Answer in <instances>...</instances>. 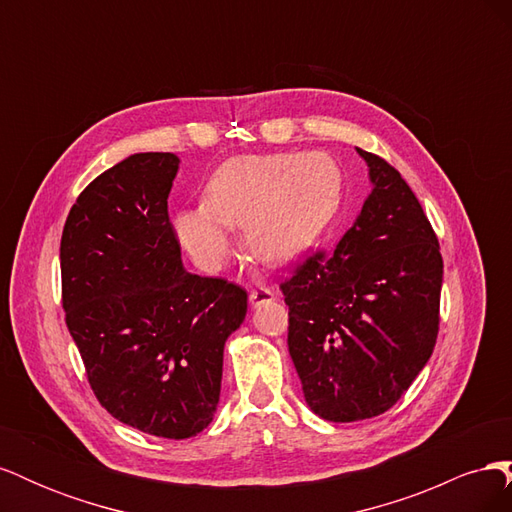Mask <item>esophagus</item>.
Masks as SVG:
<instances>
[{"label":"esophagus","instance_id":"34e87169","mask_svg":"<svg viewBox=\"0 0 512 512\" xmlns=\"http://www.w3.org/2000/svg\"><path fill=\"white\" fill-rule=\"evenodd\" d=\"M273 299H275V294L269 288H258V290L250 292L252 307H260V305H265V303H271Z\"/></svg>","mask_w":512,"mask_h":512}]
</instances>
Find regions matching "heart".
I'll list each match as a JSON object with an SVG mask.
<instances>
[{
  "mask_svg": "<svg viewBox=\"0 0 512 512\" xmlns=\"http://www.w3.org/2000/svg\"><path fill=\"white\" fill-rule=\"evenodd\" d=\"M342 168L327 151L232 158L207 183L203 207L175 215V232L196 265L218 269L230 252L226 228H243L247 252L267 265L305 254L342 200Z\"/></svg>",
  "mask_w": 512,
  "mask_h": 512,
  "instance_id": "1",
  "label": "heart"
}]
</instances>
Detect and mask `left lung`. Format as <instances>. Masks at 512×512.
<instances>
[{
	"mask_svg": "<svg viewBox=\"0 0 512 512\" xmlns=\"http://www.w3.org/2000/svg\"><path fill=\"white\" fill-rule=\"evenodd\" d=\"M371 192L331 254L282 284L288 352L309 410L354 423L397 404L438 337L442 256L410 185L356 147Z\"/></svg>",
	"mask_w": 512,
	"mask_h": 512,
	"instance_id": "8db88e82",
	"label": "left lung"
}]
</instances>
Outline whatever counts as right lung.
Segmentation results:
<instances>
[{
  "label": "right lung",
  "instance_id": "obj_1",
  "mask_svg": "<svg viewBox=\"0 0 512 512\" xmlns=\"http://www.w3.org/2000/svg\"><path fill=\"white\" fill-rule=\"evenodd\" d=\"M175 153H134L76 198L61 235L68 331L117 421L185 440L218 410L226 339L247 292L183 269L168 220Z\"/></svg>",
  "mask_w": 512,
  "mask_h": 512
}]
</instances>
